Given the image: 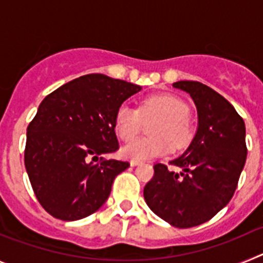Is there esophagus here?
<instances>
[{
    "instance_id": "obj_1",
    "label": "esophagus",
    "mask_w": 263,
    "mask_h": 263,
    "mask_svg": "<svg viewBox=\"0 0 263 263\" xmlns=\"http://www.w3.org/2000/svg\"><path fill=\"white\" fill-rule=\"evenodd\" d=\"M141 163H142L141 160H136V159L130 160V166H138V164H141Z\"/></svg>"
}]
</instances>
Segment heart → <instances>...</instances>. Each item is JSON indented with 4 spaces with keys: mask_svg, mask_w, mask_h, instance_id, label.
I'll return each mask as SVG.
<instances>
[{
    "mask_svg": "<svg viewBox=\"0 0 263 263\" xmlns=\"http://www.w3.org/2000/svg\"><path fill=\"white\" fill-rule=\"evenodd\" d=\"M190 108L183 100L173 95H154L145 99L138 110L122 105L115 117L116 133L122 141H130L138 133L142 121L155 120L148 134L152 137L132 141L121 148L127 159H147L166 154L170 150L179 152L187 147L194 138V126L188 118Z\"/></svg>",
    "mask_w": 263,
    "mask_h": 263,
    "instance_id": "heart-1",
    "label": "heart"
}]
</instances>
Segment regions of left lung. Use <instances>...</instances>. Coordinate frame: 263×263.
Segmentation results:
<instances>
[{"label": "left lung", "instance_id": "obj_1", "mask_svg": "<svg viewBox=\"0 0 263 263\" xmlns=\"http://www.w3.org/2000/svg\"><path fill=\"white\" fill-rule=\"evenodd\" d=\"M174 88L187 92L197 109V130L182 155L167 166H154L143 188L148 208L175 228L206 222L231 201L246 162L245 122L227 99L199 81L182 80Z\"/></svg>", "mask_w": 263, "mask_h": 263}]
</instances>
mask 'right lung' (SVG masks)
Wrapping results in <instances>:
<instances>
[{
    "label": "right lung",
    "mask_w": 263,
    "mask_h": 263,
    "mask_svg": "<svg viewBox=\"0 0 263 263\" xmlns=\"http://www.w3.org/2000/svg\"><path fill=\"white\" fill-rule=\"evenodd\" d=\"M141 89L92 73L62 85L42 101L27 126L25 167L36 199L51 216L75 221L108 200L113 180L129 163L101 155L118 148L116 113Z\"/></svg>",
    "instance_id": "add662e5"
}]
</instances>
